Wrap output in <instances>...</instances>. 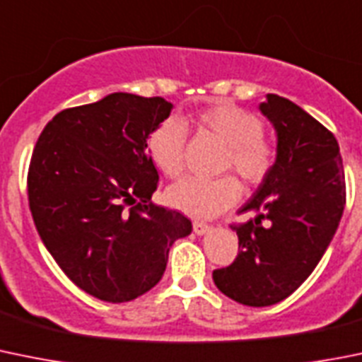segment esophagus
<instances>
[{
	"instance_id": "1",
	"label": "esophagus",
	"mask_w": 362,
	"mask_h": 362,
	"mask_svg": "<svg viewBox=\"0 0 362 362\" xmlns=\"http://www.w3.org/2000/svg\"><path fill=\"white\" fill-rule=\"evenodd\" d=\"M192 230H194V234H198V235H204V234H207L209 230H211V227H209L207 223L194 221V223H192Z\"/></svg>"
}]
</instances>
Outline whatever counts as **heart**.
Returning a JSON list of instances; mask_svg holds the SVG:
<instances>
[{"label": "heart", "instance_id": "b5f03b06", "mask_svg": "<svg viewBox=\"0 0 362 362\" xmlns=\"http://www.w3.org/2000/svg\"><path fill=\"white\" fill-rule=\"evenodd\" d=\"M205 132L227 144L223 171L234 170L245 184L261 185L275 168L276 150L262 132L264 123L257 114L248 112L230 101H216L194 117ZM185 128L177 117H168L151 130L148 153L165 177L175 178L184 171ZM241 197V185L234 177H187L171 185L165 200L177 211L192 218H212L234 207Z\"/></svg>", "mask_w": 362, "mask_h": 362}]
</instances>
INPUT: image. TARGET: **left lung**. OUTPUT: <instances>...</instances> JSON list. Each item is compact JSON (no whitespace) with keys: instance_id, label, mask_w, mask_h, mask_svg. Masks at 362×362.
<instances>
[{"instance_id":"8db88e82","label":"left lung","mask_w":362,"mask_h":362,"mask_svg":"<svg viewBox=\"0 0 362 362\" xmlns=\"http://www.w3.org/2000/svg\"><path fill=\"white\" fill-rule=\"evenodd\" d=\"M276 132V162L232 225L239 252L230 266L212 272L223 295L243 305L268 307L288 298L329 248L346 202L339 144L332 132L276 94L259 105Z\"/></svg>"}]
</instances>
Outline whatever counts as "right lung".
Returning <instances> with one entry per match:
<instances>
[{
	"instance_id": "obj_1",
	"label": "right lung",
	"mask_w": 362,
	"mask_h": 362,
	"mask_svg": "<svg viewBox=\"0 0 362 362\" xmlns=\"http://www.w3.org/2000/svg\"><path fill=\"white\" fill-rule=\"evenodd\" d=\"M164 98L114 93L57 114L33 148L28 202L57 264L80 289L130 302L162 279L184 214L158 207L148 137L170 116Z\"/></svg>"
}]
</instances>
